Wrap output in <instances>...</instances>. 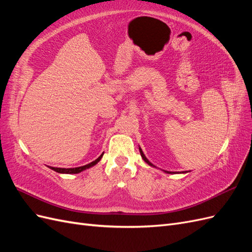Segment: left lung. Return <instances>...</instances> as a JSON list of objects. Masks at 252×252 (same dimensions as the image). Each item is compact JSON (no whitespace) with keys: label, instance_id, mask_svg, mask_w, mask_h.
Instances as JSON below:
<instances>
[{"label":"left lung","instance_id":"8db88e82","mask_svg":"<svg viewBox=\"0 0 252 252\" xmlns=\"http://www.w3.org/2000/svg\"><path fill=\"white\" fill-rule=\"evenodd\" d=\"M140 149V152H141V156H142V158H143V159H144V161L145 162H146L148 165H150V166H154V167H156L154 164H151L149 161H148V159H147V158L146 157H145V155L143 154V151H142V149L141 148H139ZM165 172H167V173H175V172H170V171H166V170H164Z\"/></svg>","mask_w":252,"mask_h":252}]
</instances>
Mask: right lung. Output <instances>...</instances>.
<instances>
[{"label":"right lung","instance_id":"1","mask_svg":"<svg viewBox=\"0 0 252 252\" xmlns=\"http://www.w3.org/2000/svg\"><path fill=\"white\" fill-rule=\"evenodd\" d=\"M103 155H104V154H102L100 157H98V158L95 159V161L91 162V163H89V164H87V165L81 166V167H75V168H57V167H49V168L52 169V170H55L56 172H59V173H68V174H70V173H80L81 171L85 170V169H88V168H90V167H93V166H94L95 164H97V162H100V159L102 158Z\"/></svg>","mask_w":252,"mask_h":252}]
</instances>
